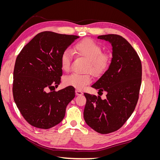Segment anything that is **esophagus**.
<instances>
[{"instance_id": "34e87169", "label": "esophagus", "mask_w": 160, "mask_h": 160, "mask_svg": "<svg viewBox=\"0 0 160 160\" xmlns=\"http://www.w3.org/2000/svg\"><path fill=\"white\" fill-rule=\"evenodd\" d=\"M75 94H76L77 95H81L83 94V92H82V91L78 90V89H76V90H75Z\"/></svg>"}]
</instances>
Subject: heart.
Returning <instances> with one entry per match:
<instances>
[{"mask_svg":"<svg viewBox=\"0 0 160 160\" xmlns=\"http://www.w3.org/2000/svg\"><path fill=\"white\" fill-rule=\"evenodd\" d=\"M77 55L88 60L85 71L90 72L93 75H99L108 69L110 64V57L107 53L102 52L101 45L91 38H86L77 42L74 47ZM72 55L70 51L65 50L60 57L61 69L67 71L71 67ZM91 81L89 74L71 73L66 76L63 82L65 85L74 87L77 89H82Z\"/></svg>","mask_w":160,"mask_h":160,"instance_id":"1","label":"heart"}]
</instances>
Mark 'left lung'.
Returning a JSON list of instances; mask_svg holds the SVG:
<instances>
[{
  "instance_id": "obj_1",
  "label": "left lung",
  "mask_w": 160,
  "mask_h": 160,
  "mask_svg": "<svg viewBox=\"0 0 160 160\" xmlns=\"http://www.w3.org/2000/svg\"><path fill=\"white\" fill-rule=\"evenodd\" d=\"M98 38L111 43L113 57L108 69L91 87L107 95L102 99L99 95L85 93L83 116L90 128L107 134L122 128L133 112L139 99L142 68L138 53L123 37L110 34Z\"/></svg>"
}]
</instances>
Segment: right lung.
Segmentation results:
<instances>
[{
	"label": "right lung",
	"instance_id": "1",
	"mask_svg": "<svg viewBox=\"0 0 160 160\" xmlns=\"http://www.w3.org/2000/svg\"><path fill=\"white\" fill-rule=\"evenodd\" d=\"M79 37L41 32L22 48L13 72L12 93L18 110L32 126L49 129L63 119L75 98L72 86L55 91L62 75L60 57ZM50 89L49 92L46 90Z\"/></svg>",
	"mask_w": 160,
	"mask_h": 160
}]
</instances>
